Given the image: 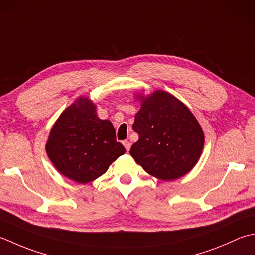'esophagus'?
I'll use <instances>...</instances> for the list:
<instances>
[{
	"instance_id": "esophagus-1",
	"label": "esophagus",
	"mask_w": 255,
	"mask_h": 255,
	"mask_svg": "<svg viewBox=\"0 0 255 255\" xmlns=\"http://www.w3.org/2000/svg\"><path fill=\"white\" fill-rule=\"evenodd\" d=\"M123 144H124V147H125V148H126V150H127V151H129V150H130L131 143H130V142H129L128 140H125V141H123Z\"/></svg>"
}]
</instances>
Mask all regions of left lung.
<instances>
[{
  "mask_svg": "<svg viewBox=\"0 0 255 255\" xmlns=\"http://www.w3.org/2000/svg\"><path fill=\"white\" fill-rule=\"evenodd\" d=\"M141 107L134 116L139 134L131 157L150 176L163 181L183 177L196 166L204 146V133L186 105L164 91L134 95Z\"/></svg>",
  "mask_w": 255,
  "mask_h": 255,
  "instance_id": "1",
  "label": "left lung"
}]
</instances>
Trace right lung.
<instances>
[{
    "label": "right lung",
    "mask_w": 255,
    "mask_h": 255,
    "mask_svg": "<svg viewBox=\"0 0 255 255\" xmlns=\"http://www.w3.org/2000/svg\"><path fill=\"white\" fill-rule=\"evenodd\" d=\"M45 149L59 173L82 184L96 180L126 152L112 122L99 118L96 105L85 96L59 115Z\"/></svg>",
    "instance_id": "1"
}]
</instances>
